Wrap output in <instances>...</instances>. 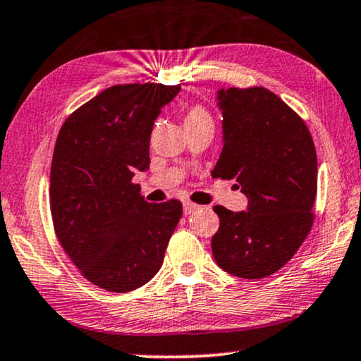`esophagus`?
Masks as SVG:
<instances>
[{"label":"esophagus","instance_id":"1","mask_svg":"<svg viewBox=\"0 0 361 361\" xmlns=\"http://www.w3.org/2000/svg\"><path fill=\"white\" fill-rule=\"evenodd\" d=\"M201 208L200 204L193 203V201H185L183 203V209H185V214H191V213H196Z\"/></svg>","mask_w":361,"mask_h":361}]
</instances>
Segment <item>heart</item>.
<instances>
[{"mask_svg": "<svg viewBox=\"0 0 361 361\" xmlns=\"http://www.w3.org/2000/svg\"><path fill=\"white\" fill-rule=\"evenodd\" d=\"M195 120H211V115L203 105H193L186 114V122H195Z\"/></svg>", "mask_w": 361, "mask_h": 361, "instance_id": "b5f03b06", "label": "heart"}]
</instances>
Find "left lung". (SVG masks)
<instances>
[{"label": "left lung", "instance_id": "left-lung-1", "mask_svg": "<svg viewBox=\"0 0 361 361\" xmlns=\"http://www.w3.org/2000/svg\"><path fill=\"white\" fill-rule=\"evenodd\" d=\"M223 152L211 175L236 180L247 211L214 206V261L243 279L277 272L309 236L315 213L317 153L300 115L266 87L219 90Z\"/></svg>", "mask_w": 361, "mask_h": 361}]
</instances>
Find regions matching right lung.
Instances as JSON below:
<instances>
[{
  "label": "right lung",
  "mask_w": 361,
  "mask_h": 361,
  "mask_svg": "<svg viewBox=\"0 0 361 361\" xmlns=\"http://www.w3.org/2000/svg\"><path fill=\"white\" fill-rule=\"evenodd\" d=\"M180 84L105 89L62 123L51 163L57 241L79 272L109 292H130L160 271L183 206L147 203L137 170L150 166L153 122Z\"/></svg>",
  "instance_id": "right-lung-1"
}]
</instances>
